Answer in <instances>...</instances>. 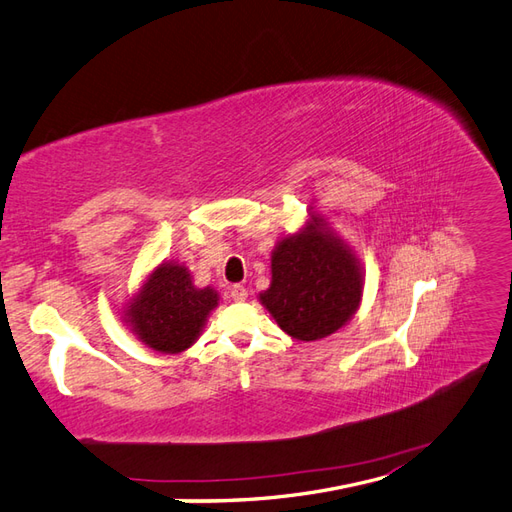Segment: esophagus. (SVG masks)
Returning a JSON list of instances; mask_svg holds the SVG:
<instances>
[{"mask_svg":"<svg viewBox=\"0 0 512 512\" xmlns=\"http://www.w3.org/2000/svg\"><path fill=\"white\" fill-rule=\"evenodd\" d=\"M229 294H231V298L235 300V303H242V300L248 298V290H246L244 285H233Z\"/></svg>","mask_w":512,"mask_h":512,"instance_id":"1","label":"esophagus"}]
</instances>
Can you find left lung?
Wrapping results in <instances>:
<instances>
[{
  "label": "left lung",
  "mask_w": 512,
  "mask_h": 512,
  "mask_svg": "<svg viewBox=\"0 0 512 512\" xmlns=\"http://www.w3.org/2000/svg\"><path fill=\"white\" fill-rule=\"evenodd\" d=\"M363 294V274L350 248L311 220L272 251V283L259 294L281 329L300 342H316L355 316Z\"/></svg>",
  "instance_id": "left-lung-1"
}]
</instances>
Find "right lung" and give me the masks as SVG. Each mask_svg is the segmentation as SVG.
Segmentation results:
<instances>
[{"label": "right lung", "mask_w": 512, "mask_h": 512, "mask_svg": "<svg viewBox=\"0 0 512 512\" xmlns=\"http://www.w3.org/2000/svg\"><path fill=\"white\" fill-rule=\"evenodd\" d=\"M216 305L218 294L194 287L186 266L160 264L129 303L125 320L149 348L177 355L196 342Z\"/></svg>", "instance_id": "1"}]
</instances>
